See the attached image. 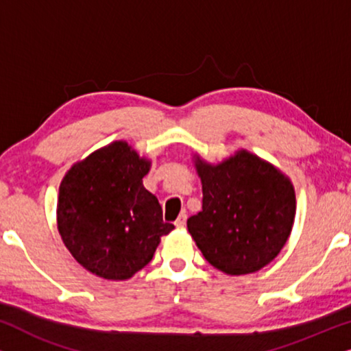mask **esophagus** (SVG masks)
<instances>
[{
  "label": "esophagus",
  "mask_w": 351,
  "mask_h": 351,
  "mask_svg": "<svg viewBox=\"0 0 351 351\" xmlns=\"http://www.w3.org/2000/svg\"><path fill=\"white\" fill-rule=\"evenodd\" d=\"M185 223H186V214L185 213H180V215L176 220V227H184Z\"/></svg>",
  "instance_id": "1"
}]
</instances>
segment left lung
Here are the masks:
<instances>
[{
    "label": "left lung",
    "instance_id": "8db88e82",
    "mask_svg": "<svg viewBox=\"0 0 351 351\" xmlns=\"http://www.w3.org/2000/svg\"><path fill=\"white\" fill-rule=\"evenodd\" d=\"M203 210L186 220L206 261L225 275L256 273L275 258L295 219L289 177L267 160L237 150L220 162L193 155Z\"/></svg>",
    "mask_w": 351,
    "mask_h": 351
}]
</instances>
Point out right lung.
<instances>
[{"label": "right lung", "instance_id": "add662e5", "mask_svg": "<svg viewBox=\"0 0 351 351\" xmlns=\"http://www.w3.org/2000/svg\"><path fill=\"white\" fill-rule=\"evenodd\" d=\"M150 167L152 160L126 141H114L76 161L62 179L57 230L75 261L95 276L129 280L174 230L143 186Z\"/></svg>", "mask_w": 351, "mask_h": 351}]
</instances>
